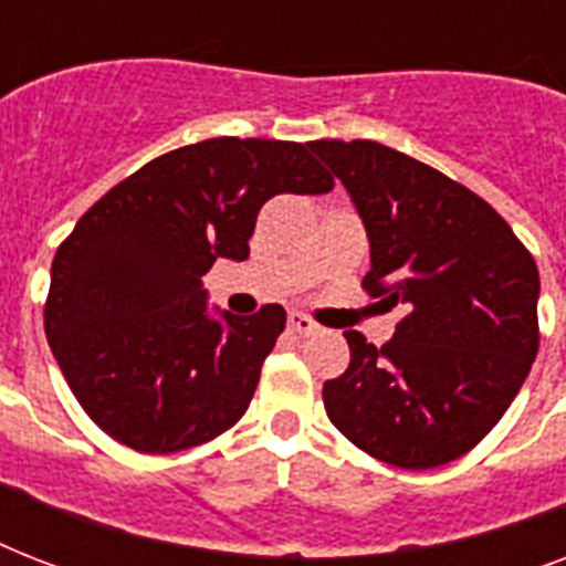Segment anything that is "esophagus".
Masks as SVG:
<instances>
[{
    "label": "esophagus",
    "instance_id": "obj_1",
    "mask_svg": "<svg viewBox=\"0 0 566 566\" xmlns=\"http://www.w3.org/2000/svg\"><path fill=\"white\" fill-rule=\"evenodd\" d=\"M287 326L296 332V335L308 337V335H317L319 326L314 323V319L308 317V314H302V311H291V317H287Z\"/></svg>",
    "mask_w": 566,
    "mask_h": 566
}]
</instances>
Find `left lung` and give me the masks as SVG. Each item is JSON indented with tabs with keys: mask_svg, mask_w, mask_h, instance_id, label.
I'll return each instance as SVG.
<instances>
[{
	"mask_svg": "<svg viewBox=\"0 0 566 566\" xmlns=\"http://www.w3.org/2000/svg\"><path fill=\"white\" fill-rule=\"evenodd\" d=\"M370 240L364 287L402 305L394 337L344 332L349 367L323 385L328 420L402 470L449 464L509 411L537 355L535 258L443 172L373 140H314Z\"/></svg>",
	"mask_w": 566,
	"mask_h": 566,
	"instance_id": "8db88e82",
	"label": "left lung"
}]
</instances>
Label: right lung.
Instances as JSON below:
<instances>
[{
    "label": "right lung",
    "mask_w": 566,
    "mask_h": 566,
    "mask_svg": "<svg viewBox=\"0 0 566 566\" xmlns=\"http://www.w3.org/2000/svg\"><path fill=\"white\" fill-rule=\"evenodd\" d=\"M332 188L308 146L213 137L144 164L75 222L52 261L43 323L105 434L167 455L247 413L287 314L211 311L202 275L217 258L247 261L266 199Z\"/></svg>",
    "instance_id": "right-lung-1"
}]
</instances>
